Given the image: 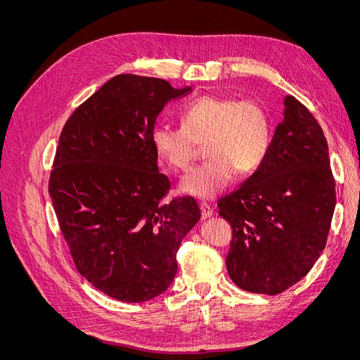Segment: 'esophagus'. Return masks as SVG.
<instances>
[{
	"label": "esophagus",
	"mask_w": 360,
	"mask_h": 360,
	"mask_svg": "<svg viewBox=\"0 0 360 360\" xmlns=\"http://www.w3.org/2000/svg\"><path fill=\"white\" fill-rule=\"evenodd\" d=\"M200 210H201V217L202 219H207V217H210L212 214H213V210H212V207L207 204V202H200Z\"/></svg>",
	"instance_id": "esophagus-1"
}]
</instances>
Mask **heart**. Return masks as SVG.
I'll use <instances>...</instances> for the list:
<instances>
[{
    "label": "heart",
    "instance_id": "b5f03b06",
    "mask_svg": "<svg viewBox=\"0 0 360 360\" xmlns=\"http://www.w3.org/2000/svg\"><path fill=\"white\" fill-rule=\"evenodd\" d=\"M151 144L171 169L184 171L205 146L209 160L180 181L181 192L212 200L233 181L237 171L252 174L271 147V124L266 106L252 97L201 96L180 112V126L158 124Z\"/></svg>",
    "mask_w": 360,
    "mask_h": 360
}]
</instances>
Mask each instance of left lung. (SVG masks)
<instances>
[{"label": "left lung", "mask_w": 360, "mask_h": 360, "mask_svg": "<svg viewBox=\"0 0 360 360\" xmlns=\"http://www.w3.org/2000/svg\"><path fill=\"white\" fill-rule=\"evenodd\" d=\"M335 202L321 126L288 96L264 163L217 202L233 230L225 259L231 281L245 291L275 296L307 276L326 246Z\"/></svg>", "instance_id": "obj_1"}]
</instances>
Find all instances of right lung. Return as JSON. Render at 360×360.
Masks as SVG:
<instances>
[{
    "label": "right lung",
    "mask_w": 360,
    "mask_h": 360,
    "mask_svg": "<svg viewBox=\"0 0 360 360\" xmlns=\"http://www.w3.org/2000/svg\"><path fill=\"white\" fill-rule=\"evenodd\" d=\"M188 93L117 75L60 134L49 176L60 231L79 274L120 302H147L171 285L180 243L201 217L192 197L165 202L171 181L151 144L160 111Z\"/></svg>",
    "instance_id": "obj_1"
}]
</instances>
